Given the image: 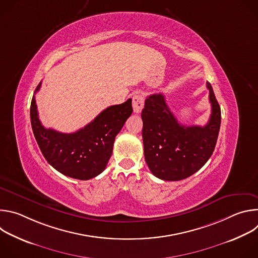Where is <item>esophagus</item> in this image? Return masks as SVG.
<instances>
[{"instance_id":"obj_1","label":"esophagus","mask_w":258,"mask_h":258,"mask_svg":"<svg viewBox=\"0 0 258 258\" xmlns=\"http://www.w3.org/2000/svg\"><path fill=\"white\" fill-rule=\"evenodd\" d=\"M144 95L142 93H137L133 97V108L135 113H140L144 107Z\"/></svg>"}]
</instances>
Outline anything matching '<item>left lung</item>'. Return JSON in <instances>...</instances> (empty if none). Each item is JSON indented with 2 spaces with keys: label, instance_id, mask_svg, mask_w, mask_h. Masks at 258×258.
Returning <instances> with one entry per match:
<instances>
[{
  "label": "left lung",
  "instance_id": "obj_1",
  "mask_svg": "<svg viewBox=\"0 0 258 258\" xmlns=\"http://www.w3.org/2000/svg\"><path fill=\"white\" fill-rule=\"evenodd\" d=\"M211 114L204 126L180 124L162 94L147 97L142 111L144 154L151 172L163 180H180L198 171L212 155L220 127V107L212 87Z\"/></svg>",
  "mask_w": 258,
  "mask_h": 258
}]
</instances>
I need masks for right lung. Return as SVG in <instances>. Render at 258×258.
Listing matches in <instances>:
<instances>
[{
  "instance_id": "obj_1",
  "label": "right lung",
  "mask_w": 258,
  "mask_h": 258,
  "mask_svg": "<svg viewBox=\"0 0 258 258\" xmlns=\"http://www.w3.org/2000/svg\"><path fill=\"white\" fill-rule=\"evenodd\" d=\"M41 86L42 82L34 94ZM132 113V99H128L106 108L78 132L64 134L43 126L34 95L30 105L32 132L46 160L62 174L82 180L93 178L105 169L112 154L115 137Z\"/></svg>"
}]
</instances>
